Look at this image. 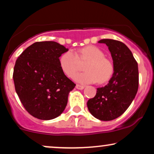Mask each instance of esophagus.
Segmentation results:
<instances>
[{
	"mask_svg": "<svg viewBox=\"0 0 154 154\" xmlns=\"http://www.w3.org/2000/svg\"><path fill=\"white\" fill-rule=\"evenodd\" d=\"M76 88L78 89V90H83L85 88V86L83 85H76Z\"/></svg>",
	"mask_w": 154,
	"mask_h": 154,
	"instance_id": "34e87169",
	"label": "esophagus"
}]
</instances>
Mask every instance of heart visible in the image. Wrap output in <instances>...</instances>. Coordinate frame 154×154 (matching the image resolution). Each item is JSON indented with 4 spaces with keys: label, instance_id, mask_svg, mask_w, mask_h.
<instances>
[{
    "label": "heart",
    "instance_id": "1",
    "mask_svg": "<svg viewBox=\"0 0 154 154\" xmlns=\"http://www.w3.org/2000/svg\"><path fill=\"white\" fill-rule=\"evenodd\" d=\"M88 60L85 72L78 73L74 77L76 82L81 84H90L99 82L105 83L111 78L114 72L113 64L105 58V54L95 46H88L77 51L72 50L64 52L59 59L61 69L68 77H72L79 69V60Z\"/></svg>",
    "mask_w": 154,
    "mask_h": 154
}]
</instances>
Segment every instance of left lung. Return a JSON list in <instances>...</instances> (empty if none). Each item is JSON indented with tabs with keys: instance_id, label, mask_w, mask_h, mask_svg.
I'll return each instance as SVG.
<instances>
[{
	"instance_id": "8db88e82",
	"label": "left lung",
	"mask_w": 154,
	"mask_h": 154,
	"mask_svg": "<svg viewBox=\"0 0 154 154\" xmlns=\"http://www.w3.org/2000/svg\"><path fill=\"white\" fill-rule=\"evenodd\" d=\"M98 42L108 47L114 72L108 84L97 88L96 95L87 105L94 117L109 121L124 113L136 97L138 88V63L123 42L109 38Z\"/></svg>"
}]
</instances>
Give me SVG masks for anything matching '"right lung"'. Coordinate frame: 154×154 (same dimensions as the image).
Wrapping results in <instances>:
<instances>
[{"instance_id": "1", "label": "right lung", "mask_w": 154, "mask_h": 154, "mask_svg": "<svg viewBox=\"0 0 154 154\" xmlns=\"http://www.w3.org/2000/svg\"><path fill=\"white\" fill-rule=\"evenodd\" d=\"M68 51L55 42H35L18 57L14 69L15 90L29 114L51 120L62 113L75 84L64 75L59 57Z\"/></svg>"}]
</instances>
